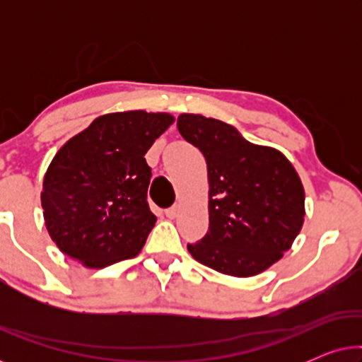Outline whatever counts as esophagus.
<instances>
[{
    "mask_svg": "<svg viewBox=\"0 0 362 362\" xmlns=\"http://www.w3.org/2000/svg\"><path fill=\"white\" fill-rule=\"evenodd\" d=\"M177 214H180V207L177 206H173L170 209H166L168 219H175V217H177Z\"/></svg>",
    "mask_w": 362,
    "mask_h": 362,
    "instance_id": "1",
    "label": "esophagus"
}]
</instances>
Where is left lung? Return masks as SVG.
I'll return each instance as SVG.
<instances>
[{"label":"left lung","instance_id":"8db88e82","mask_svg":"<svg viewBox=\"0 0 362 362\" xmlns=\"http://www.w3.org/2000/svg\"><path fill=\"white\" fill-rule=\"evenodd\" d=\"M177 130L199 148L209 182V230L187 244L192 259L239 279L270 269L303 227L305 189L295 166L216 118L182 113Z\"/></svg>","mask_w":362,"mask_h":362}]
</instances>
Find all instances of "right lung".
I'll use <instances>...</instances> for the list:
<instances>
[{
    "instance_id": "1",
    "label": "right lung",
    "mask_w": 362,
    "mask_h": 362,
    "mask_svg": "<svg viewBox=\"0 0 362 362\" xmlns=\"http://www.w3.org/2000/svg\"><path fill=\"white\" fill-rule=\"evenodd\" d=\"M173 123L166 112L105 113L64 143L41 191L44 224L64 254L87 269L140 254L156 222L145 155Z\"/></svg>"
}]
</instances>
